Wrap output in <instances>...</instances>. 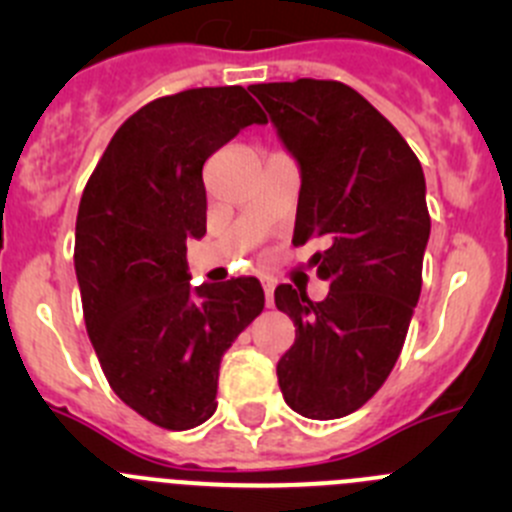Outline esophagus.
I'll list each match as a JSON object with an SVG mask.
<instances>
[{
    "label": "esophagus",
    "mask_w": 512,
    "mask_h": 512,
    "mask_svg": "<svg viewBox=\"0 0 512 512\" xmlns=\"http://www.w3.org/2000/svg\"><path fill=\"white\" fill-rule=\"evenodd\" d=\"M262 287H265L267 307H272V304H275V282H272L270 277H265V280H262Z\"/></svg>",
    "instance_id": "1"
}]
</instances>
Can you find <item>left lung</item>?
I'll return each instance as SVG.
<instances>
[{"label": "left lung", "mask_w": 512, "mask_h": 512, "mask_svg": "<svg viewBox=\"0 0 512 512\" xmlns=\"http://www.w3.org/2000/svg\"><path fill=\"white\" fill-rule=\"evenodd\" d=\"M250 91L297 160L292 242L317 235L329 245L309 260L329 282L322 302L275 289L294 322L277 381L297 414L342 418L381 389L404 347L431 235L426 178L401 133L352 86L299 79Z\"/></svg>", "instance_id": "1"}]
</instances>
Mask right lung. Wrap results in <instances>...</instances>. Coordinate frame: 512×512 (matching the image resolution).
Here are the masks:
<instances>
[{"instance_id":"add662e5","label":"right lung","mask_w":512,"mask_h":512,"mask_svg":"<svg viewBox=\"0 0 512 512\" xmlns=\"http://www.w3.org/2000/svg\"><path fill=\"white\" fill-rule=\"evenodd\" d=\"M252 123L267 118L242 86L156 98L118 128L81 195L86 332L118 399L170 431L215 414L220 359L265 307L257 277L190 287L185 260L205 235V160Z\"/></svg>"}]
</instances>
